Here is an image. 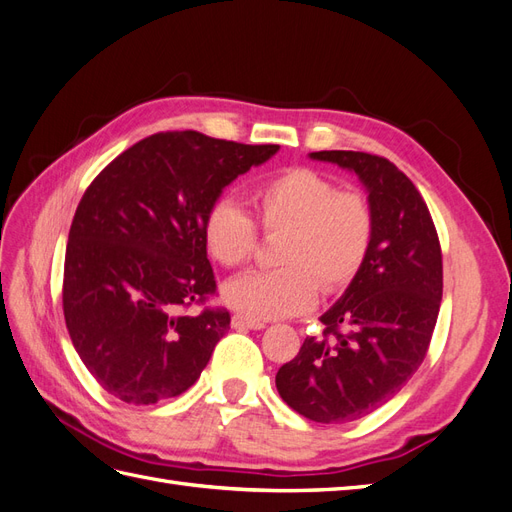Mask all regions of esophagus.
I'll use <instances>...</instances> for the list:
<instances>
[{"instance_id":"esophagus-1","label":"esophagus","mask_w":512,"mask_h":512,"mask_svg":"<svg viewBox=\"0 0 512 512\" xmlns=\"http://www.w3.org/2000/svg\"><path fill=\"white\" fill-rule=\"evenodd\" d=\"M232 327H235V329H254V331H258V329H265L267 322L265 320H258V318H250V316H245V314H235V316H232Z\"/></svg>"}]
</instances>
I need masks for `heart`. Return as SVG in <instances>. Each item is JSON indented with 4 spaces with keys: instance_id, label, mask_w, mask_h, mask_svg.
Returning a JSON list of instances; mask_svg holds the SVG:
<instances>
[{
    "instance_id": "b5f03b06",
    "label": "heart",
    "mask_w": 512,
    "mask_h": 512,
    "mask_svg": "<svg viewBox=\"0 0 512 512\" xmlns=\"http://www.w3.org/2000/svg\"><path fill=\"white\" fill-rule=\"evenodd\" d=\"M256 224L265 235H280L277 269L245 273L224 288V299L254 318L301 314L327 292L348 288L374 245L376 215L359 190L309 168H288L262 179L250 192ZM235 200L220 198L209 207L203 237L209 254L224 267L250 262L258 228Z\"/></svg>"
}]
</instances>
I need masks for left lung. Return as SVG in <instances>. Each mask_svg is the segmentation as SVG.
<instances>
[{"label": "left lung", "instance_id": "1", "mask_svg": "<svg viewBox=\"0 0 512 512\" xmlns=\"http://www.w3.org/2000/svg\"><path fill=\"white\" fill-rule=\"evenodd\" d=\"M314 160L354 170L369 192L376 235L365 267L305 337L275 386L314 423H350L395 397L421 367L442 301V247L414 183L382 156L314 151Z\"/></svg>", "mask_w": 512, "mask_h": 512}]
</instances>
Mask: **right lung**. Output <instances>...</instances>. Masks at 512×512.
Wrapping results in <instances>:
<instances>
[{"instance_id": "1", "label": "right lung", "mask_w": 512, "mask_h": 512, "mask_svg": "<svg viewBox=\"0 0 512 512\" xmlns=\"http://www.w3.org/2000/svg\"><path fill=\"white\" fill-rule=\"evenodd\" d=\"M277 149L158 132L89 183L68 235L64 318L106 393L149 406L198 380L230 329L224 307L188 314L218 290L205 215L230 181Z\"/></svg>"}]
</instances>
